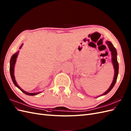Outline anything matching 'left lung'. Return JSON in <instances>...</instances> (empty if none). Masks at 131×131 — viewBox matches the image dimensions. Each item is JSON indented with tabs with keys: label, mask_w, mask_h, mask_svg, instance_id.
I'll list each match as a JSON object with an SVG mask.
<instances>
[{
	"label": "left lung",
	"mask_w": 131,
	"mask_h": 131,
	"mask_svg": "<svg viewBox=\"0 0 131 131\" xmlns=\"http://www.w3.org/2000/svg\"><path fill=\"white\" fill-rule=\"evenodd\" d=\"M106 45L108 46L109 49L111 52L112 62L113 66H114V68L115 69V75H114V80H113L110 86L108 89L103 94H102L99 96L107 94L111 90V89H112L113 87L114 86L116 82V80H117V76H118V63L117 60V51H116V48L114 47V46H113V45L112 44L111 42L107 41L106 42Z\"/></svg>",
	"instance_id": "left-lung-1"
}]
</instances>
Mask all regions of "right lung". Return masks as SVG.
<instances>
[{
  "mask_svg": "<svg viewBox=\"0 0 131 131\" xmlns=\"http://www.w3.org/2000/svg\"><path fill=\"white\" fill-rule=\"evenodd\" d=\"M23 45V44H22L21 45V46L20 47L19 49H20L22 47V46ZM19 51L16 52L15 54H14L12 57H11V59H10V76H11V78L13 80V82L14 83V85L17 87L24 94H25L27 95H30V96H34V95H37L38 94H40L41 92H37V93H28V92H26L25 91H24V90H23L21 88L19 85L18 84L16 83V82L15 80V76H14V67H15V64L16 62V58L17 57V55H18L19 53Z\"/></svg>",
  "mask_w": 131,
  "mask_h": 131,
  "instance_id": "add662e5",
  "label": "right lung"
}]
</instances>
